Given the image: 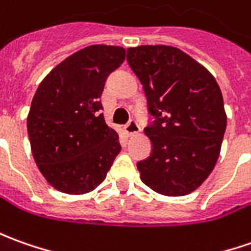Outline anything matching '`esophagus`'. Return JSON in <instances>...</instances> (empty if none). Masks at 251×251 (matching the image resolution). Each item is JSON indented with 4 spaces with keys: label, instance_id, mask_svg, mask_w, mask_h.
<instances>
[{
    "label": "esophagus",
    "instance_id": "obj_1",
    "mask_svg": "<svg viewBox=\"0 0 251 251\" xmlns=\"http://www.w3.org/2000/svg\"><path fill=\"white\" fill-rule=\"evenodd\" d=\"M124 130H125V133L127 134V136H133V134H137V133H140V125L137 124V121H134V119H130L127 124L125 125V127H124Z\"/></svg>",
    "mask_w": 251,
    "mask_h": 251
}]
</instances>
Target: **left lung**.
<instances>
[{
	"label": "left lung",
	"mask_w": 251,
	"mask_h": 251,
	"mask_svg": "<svg viewBox=\"0 0 251 251\" xmlns=\"http://www.w3.org/2000/svg\"><path fill=\"white\" fill-rule=\"evenodd\" d=\"M126 60L154 118L144 129L152 152L137 162L140 178L161 195H187L209 177L219 159L226 127L219 83L207 68L175 47L129 48Z\"/></svg>",
	"instance_id": "1"
}]
</instances>
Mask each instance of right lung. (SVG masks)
<instances>
[{
    "label": "right lung",
    "instance_id": "obj_1",
    "mask_svg": "<svg viewBox=\"0 0 251 251\" xmlns=\"http://www.w3.org/2000/svg\"><path fill=\"white\" fill-rule=\"evenodd\" d=\"M125 60V49L90 45L48 74L32 97L27 132L34 161L53 188L70 195L103 183L121 151L105 124L100 97L107 76Z\"/></svg>",
    "mask_w": 251,
    "mask_h": 251
}]
</instances>
